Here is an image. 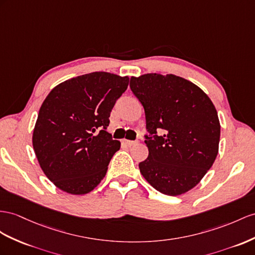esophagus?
Returning a JSON list of instances; mask_svg holds the SVG:
<instances>
[{"instance_id":"obj_1","label":"esophagus","mask_w":255,"mask_h":255,"mask_svg":"<svg viewBox=\"0 0 255 255\" xmlns=\"http://www.w3.org/2000/svg\"><path fill=\"white\" fill-rule=\"evenodd\" d=\"M123 143L125 145H127V146H131V145H133L134 143H135V141H131V140H126V139H124L123 140Z\"/></svg>"}]
</instances>
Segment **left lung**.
Returning <instances> with one entry per match:
<instances>
[{
  "mask_svg": "<svg viewBox=\"0 0 255 255\" xmlns=\"http://www.w3.org/2000/svg\"><path fill=\"white\" fill-rule=\"evenodd\" d=\"M130 89L144 108L148 156L140 172L155 190L178 196L197 185L219 151L217 110L192 82L168 74L130 78Z\"/></svg>",
  "mask_w": 255,
  "mask_h": 255,
  "instance_id": "obj_1",
  "label": "left lung"
}]
</instances>
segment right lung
<instances>
[{"label":"right lung","instance_id":"right-lung-1","mask_svg":"<svg viewBox=\"0 0 255 255\" xmlns=\"http://www.w3.org/2000/svg\"><path fill=\"white\" fill-rule=\"evenodd\" d=\"M129 77L93 72L56 86L44 100L33 148L46 177L60 190L87 194L100 183L121 147L107 131L110 114Z\"/></svg>","mask_w":255,"mask_h":255}]
</instances>
